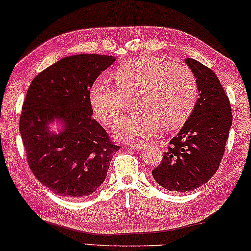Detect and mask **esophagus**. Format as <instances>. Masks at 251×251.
<instances>
[{"mask_svg":"<svg viewBox=\"0 0 251 251\" xmlns=\"http://www.w3.org/2000/svg\"><path fill=\"white\" fill-rule=\"evenodd\" d=\"M144 147H146V144L144 143H132L131 144V148H132L135 151H141L142 149H144Z\"/></svg>","mask_w":251,"mask_h":251,"instance_id":"esophagus-1","label":"esophagus"}]
</instances>
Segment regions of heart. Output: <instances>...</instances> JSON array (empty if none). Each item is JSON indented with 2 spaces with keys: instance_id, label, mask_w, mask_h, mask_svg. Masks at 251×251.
Returning <instances> with one entry per match:
<instances>
[{
  "instance_id": "obj_1",
  "label": "heart",
  "mask_w": 251,
  "mask_h": 251,
  "mask_svg": "<svg viewBox=\"0 0 251 251\" xmlns=\"http://www.w3.org/2000/svg\"><path fill=\"white\" fill-rule=\"evenodd\" d=\"M116 85L96 80L89 90L92 110L109 126L126 107L128 98L140 94L135 101L139 111L122 117L113 128L119 140L142 143L159 132L174 130L186 122L195 108L199 85L192 70L157 56H138L121 65L113 74Z\"/></svg>"
}]
</instances>
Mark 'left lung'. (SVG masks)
<instances>
[{
	"instance_id": "8db88e82",
	"label": "left lung",
	"mask_w": 251,
	"mask_h": 251,
	"mask_svg": "<svg viewBox=\"0 0 251 251\" xmlns=\"http://www.w3.org/2000/svg\"><path fill=\"white\" fill-rule=\"evenodd\" d=\"M186 65L196 77L199 99L152 175L171 192H191L207 183L219 168L232 123L227 95L212 69L193 58Z\"/></svg>"
}]
</instances>
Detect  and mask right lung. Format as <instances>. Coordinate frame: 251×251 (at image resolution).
Here are the masks:
<instances>
[{
  "label": "right lung",
  "instance_id": "right-lung-1",
  "mask_svg": "<svg viewBox=\"0 0 251 251\" xmlns=\"http://www.w3.org/2000/svg\"><path fill=\"white\" fill-rule=\"evenodd\" d=\"M116 57L79 54L61 58L33 79L20 132L33 174L57 195L82 199L97 191L120 147L95 119L89 90ZM60 124L58 133L50 126Z\"/></svg>",
  "mask_w": 251,
  "mask_h": 251
}]
</instances>
